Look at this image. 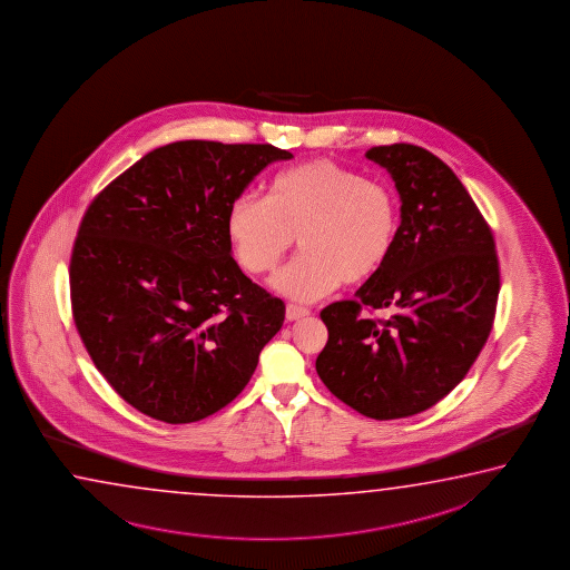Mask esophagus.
I'll return each instance as SVG.
<instances>
[{"label":"esophagus","instance_id":"34e87169","mask_svg":"<svg viewBox=\"0 0 570 570\" xmlns=\"http://www.w3.org/2000/svg\"><path fill=\"white\" fill-rule=\"evenodd\" d=\"M307 315H309V309L297 307V305H287V309H285L287 321H299V318L307 317Z\"/></svg>","mask_w":570,"mask_h":570}]
</instances>
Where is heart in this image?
I'll list each match as a JSON object with an SVG mask.
<instances>
[{
  "instance_id": "heart-1",
  "label": "heart",
  "mask_w": 570,
  "mask_h": 570,
  "mask_svg": "<svg viewBox=\"0 0 570 570\" xmlns=\"http://www.w3.org/2000/svg\"><path fill=\"white\" fill-rule=\"evenodd\" d=\"M399 199L385 184L343 165L315 159L281 171L267 199L239 195L227 213V235L243 269L279 267L297 237L301 255L271 287L311 303L345 281L357 285L385 267L399 237Z\"/></svg>"
}]
</instances>
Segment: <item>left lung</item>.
I'll list each match as a JSON object with an SVG mask.
<instances>
[{"label": "left lung", "mask_w": 570, "mask_h": 570, "mask_svg": "<svg viewBox=\"0 0 570 570\" xmlns=\"http://www.w3.org/2000/svg\"><path fill=\"white\" fill-rule=\"evenodd\" d=\"M367 159L395 181L399 237L355 301L321 311L328 341L317 375L376 421L426 411L449 395L491 333L501 277L491 229L449 165L423 147L379 145ZM363 306L386 320L361 318Z\"/></svg>", "instance_id": "1"}]
</instances>
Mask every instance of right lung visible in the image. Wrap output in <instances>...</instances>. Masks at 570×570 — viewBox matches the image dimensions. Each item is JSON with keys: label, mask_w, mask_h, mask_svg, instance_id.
Segmentation results:
<instances>
[{"label": "right lung", "mask_w": 570, "mask_h": 570, "mask_svg": "<svg viewBox=\"0 0 570 570\" xmlns=\"http://www.w3.org/2000/svg\"><path fill=\"white\" fill-rule=\"evenodd\" d=\"M293 154L273 145L175 141L107 185L79 225L71 307L99 373L157 421L195 423L232 403L285 305L233 259L227 213Z\"/></svg>", "instance_id": "obj_1"}]
</instances>
